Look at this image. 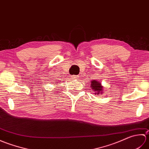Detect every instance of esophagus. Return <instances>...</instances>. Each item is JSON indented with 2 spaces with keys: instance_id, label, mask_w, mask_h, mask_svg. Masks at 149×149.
I'll use <instances>...</instances> for the list:
<instances>
[{
  "instance_id": "1",
  "label": "esophagus",
  "mask_w": 149,
  "mask_h": 149,
  "mask_svg": "<svg viewBox=\"0 0 149 149\" xmlns=\"http://www.w3.org/2000/svg\"><path fill=\"white\" fill-rule=\"evenodd\" d=\"M72 78L73 79H74V80H77L79 78V75H72Z\"/></svg>"
}]
</instances>
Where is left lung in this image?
I'll return each instance as SVG.
<instances>
[{
    "label": "left lung",
    "instance_id": "left-lung-1",
    "mask_svg": "<svg viewBox=\"0 0 149 149\" xmlns=\"http://www.w3.org/2000/svg\"><path fill=\"white\" fill-rule=\"evenodd\" d=\"M91 89L95 91V95H102L103 93V86L101 83L97 80H92L91 81Z\"/></svg>",
    "mask_w": 149,
    "mask_h": 149
}]
</instances>
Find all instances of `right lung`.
Masks as SVG:
<instances>
[{
	"label": "right lung",
	"instance_id": "1",
	"mask_svg": "<svg viewBox=\"0 0 149 149\" xmlns=\"http://www.w3.org/2000/svg\"><path fill=\"white\" fill-rule=\"evenodd\" d=\"M56 83H57V82H56Z\"/></svg>",
	"mask_w": 149,
	"mask_h": 149
}]
</instances>
